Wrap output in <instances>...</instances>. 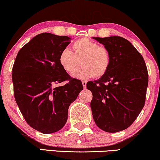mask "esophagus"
<instances>
[{
	"instance_id": "34e87169",
	"label": "esophagus",
	"mask_w": 160,
	"mask_h": 160,
	"mask_svg": "<svg viewBox=\"0 0 160 160\" xmlns=\"http://www.w3.org/2000/svg\"><path fill=\"white\" fill-rule=\"evenodd\" d=\"M82 85H83V88L84 89L86 88L87 87V82H85V81H82Z\"/></svg>"
}]
</instances>
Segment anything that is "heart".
Returning <instances> with one entry per match:
<instances>
[{
    "instance_id": "heart-1",
    "label": "heart",
    "mask_w": 160,
    "mask_h": 160,
    "mask_svg": "<svg viewBox=\"0 0 160 160\" xmlns=\"http://www.w3.org/2000/svg\"><path fill=\"white\" fill-rule=\"evenodd\" d=\"M72 51L69 48L63 49L59 53V62L64 70L69 74L75 72L76 78H85L103 77L107 73L111 66V53L107 47L95 41L86 38L78 39L72 44Z\"/></svg>"
}]
</instances>
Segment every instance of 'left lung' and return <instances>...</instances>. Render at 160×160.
Returning <instances> with one entry per match:
<instances>
[{
    "label": "left lung",
    "instance_id": "obj_1",
    "mask_svg": "<svg viewBox=\"0 0 160 160\" xmlns=\"http://www.w3.org/2000/svg\"><path fill=\"white\" fill-rule=\"evenodd\" d=\"M109 50L111 66L103 77L87 83L92 93L90 103L95 123L107 132L129 127L146 102L148 70L143 57L121 37H94Z\"/></svg>",
    "mask_w": 160,
    "mask_h": 160
}]
</instances>
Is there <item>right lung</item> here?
Here are the masks:
<instances>
[{
    "mask_svg": "<svg viewBox=\"0 0 160 160\" xmlns=\"http://www.w3.org/2000/svg\"><path fill=\"white\" fill-rule=\"evenodd\" d=\"M71 39L42 33L24 45L12 68L16 103L26 123L43 134L58 132L65 125L70 103L83 90L59 62V53ZM67 81L63 86L55 85Z\"/></svg>",
    "mask_w": 160,
    "mask_h": 160,
    "instance_id": "add662e5",
    "label": "right lung"
}]
</instances>
